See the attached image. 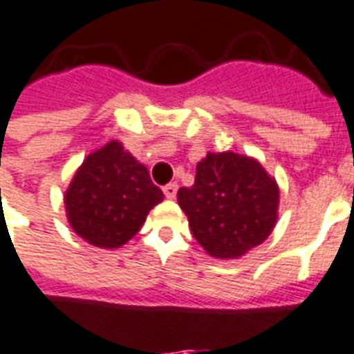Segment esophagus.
Masks as SVG:
<instances>
[{
  "label": "esophagus",
  "mask_w": 354,
  "mask_h": 354,
  "mask_svg": "<svg viewBox=\"0 0 354 354\" xmlns=\"http://www.w3.org/2000/svg\"><path fill=\"white\" fill-rule=\"evenodd\" d=\"M177 183H169V185H166V187L162 188V190H164V196H166V198H169V200H174L175 196H177Z\"/></svg>",
  "instance_id": "1"
}]
</instances>
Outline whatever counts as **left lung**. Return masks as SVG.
Segmentation results:
<instances>
[{
    "label": "left lung",
    "mask_w": 354,
    "mask_h": 354,
    "mask_svg": "<svg viewBox=\"0 0 354 354\" xmlns=\"http://www.w3.org/2000/svg\"><path fill=\"white\" fill-rule=\"evenodd\" d=\"M177 200L211 257L237 259L272 234L279 188L257 160L209 152L196 167L194 185L179 188Z\"/></svg>",
    "instance_id": "obj_1"
}]
</instances>
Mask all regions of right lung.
<instances>
[{"mask_svg":"<svg viewBox=\"0 0 354 354\" xmlns=\"http://www.w3.org/2000/svg\"><path fill=\"white\" fill-rule=\"evenodd\" d=\"M162 200L147 167L111 141L82 162L66 192V209L82 239L117 249L141 230L149 211Z\"/></svg>","mask_w":354,"mask_h":354,"instance_id":"obj_1","label":"right lung"}]
</instances>
